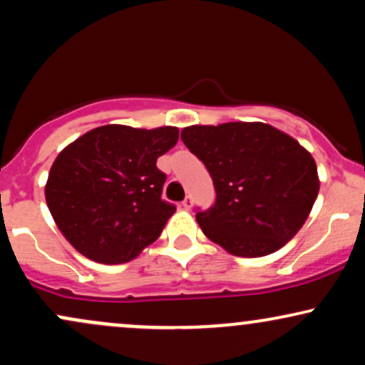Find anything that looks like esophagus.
Returning a JSON list of instances; mask_svg holds the SVG:
<instances>
[{
	"instance_id": "esophagus-1",
	"label": "esophagus",
	"mask_w": 365,
	"mask_h": 365,
	"mask_svg": "<svg viewBox=\"0 0 365 365\" xmlns=\"http://www.w3.org/2000/svg\"><path fill=\"white\" fill-rule=\"evenodd\" d=\"M192 206H194V200H192V197H185V199H183V202H182V207L187 209V211H190Z\"/></svg>"
}]
</instances>
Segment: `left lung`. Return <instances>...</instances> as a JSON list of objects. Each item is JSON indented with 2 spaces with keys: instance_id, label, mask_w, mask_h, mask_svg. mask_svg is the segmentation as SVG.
I'll return each instance as SVG.
<instances>
[{
  "instance_id": "obj_1",
  "label": "left lung",
  "mask_w": 365,
  "mask_h": 365,
  "mask_svg": "<svg viewBox=\"0 0 365 365\" xmlns=\"http://www.w3.org/2000/svg\"><path fill=\"white\" fill-rule=\"evenodd\" d=\"M182 140L215 182V206L195 215L209 240L238 257H262L302 228L319 177L293 137L262 121H230L185 127Z\"/></svg>"
}]
</instances>
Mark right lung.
Instances as JSON below:
<instances>
[{"label": "right lung", "mask_w": 365, "mask_h": 365, "mask_svg": "<svg viewBox=\"0 0 365 365\" xmlns=\"http://www.w3.org/2000/svg\"><path fill=\"white\" fill-rule=\"evenodd\" d=\"M177 140V127L104 125L58 154L44 195L77 252L101 264H123L158 240L177 207L161 199L166 175L156 161Z\"/></svg>", "instance_id": "1"}]
</instances>
